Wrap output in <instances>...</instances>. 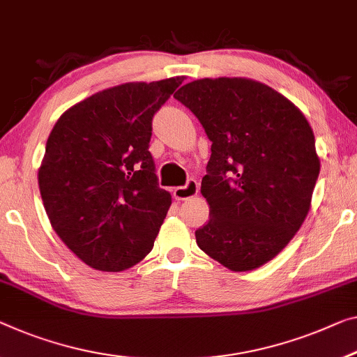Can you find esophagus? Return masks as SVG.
I'll list each match as a JSON object with an SVG mask.
<instances>
[{
  "mask_svg": "<svg viewBox=\"0 0 357 357\" xmlns=\"http://www.w3.org/2000/svg\"><path fill=\"white\" fill-rule=\"evenodd\" d=\"M197 191H199V183H197L196 180H188L186 185L177 186V188L174 190V197L177 201H183V199H188V197L196 196Z\"/></svg>",
  "mask_w": 357,
  "mask_h": 357,
  "instance_id": "esophagus-1",
  "label": "esophagus"
}]
</instances>
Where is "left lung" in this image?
<instances>
[{
    "mask_svg": "<svg viewBox=\"0 0 357 357\" xmlns=\"http://www.w3.org/2000/svg\"><path fill=\"white\" fill-rule=\"evenodd\" d=\"M174 97L212 142L201 183L211 220L196 229L197 245L231 271L265 265L308 215L319 175L310 123L286 97L248 78L196 79Z\"/></svg>",
    "mask_w": 357,
    "mask_h": 357,
    "instance_id": "obj_1",
    "label": "left lung"
}]
</instances>
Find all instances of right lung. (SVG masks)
<instances>
[{
    "instance_id": "add662e5",
    "label": "right lung",
    "mask_w": 357,
    "mask_h": 357,
    "mask_svg": "<svg viewBox=\"0 0 357 357\" xmlns=\"http://www.w3.org/2000/svg\"><path fill=\"white\" fill-rule=\"evenodd\" d=\"M183 76L114 86L68 108L38 183L54 231L86 265L123 271L153 249L171 207L148 151L151 121Z\"/></svg>"
}]
</instances>
